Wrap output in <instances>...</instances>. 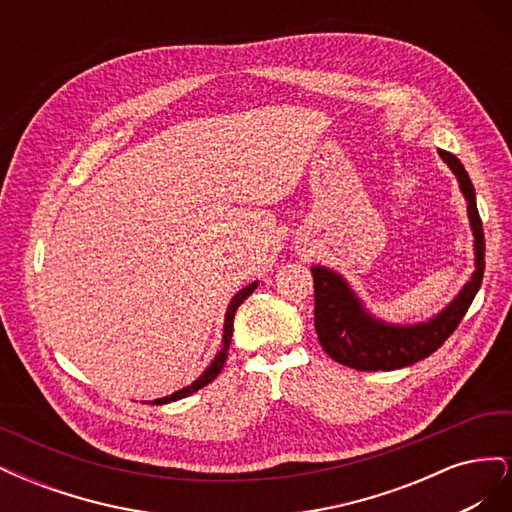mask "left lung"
<instances>
[{
    "label": "left lung",
    "instance_id": "1",
    "mask_svg": "<svg viewBox=\"0 0 512 512\" xmlns=\"http://www.w3.org/2000/svg\"><path fill=\"white\" fill-rule=\"evenodd\" d=\"M440 158L451 166L468 200V215L474 230L476 271L459 297L442 314L412 327H393L371 318L359 299L337 273L314 267V327L318 342L333 361L359 371H391L414 365L436 352L455 333L470 309L485 273V232L480 222L474 185L457 156L438 149Z\"/></svg>",
    "mask_w": 512,
    "mask_h": 512
}]
</instances>
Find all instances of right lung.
<instances>
[{
    "mask_svg": "<svg viewBox=\"0 0 512 512\" xmlns=\"http://www.w3.org/2000/svg\"><path fill=\"white\" fill-rule=\"evenodd\" d=\"M254 288H256V282H254V284H250V286H245L243 290H239V292L235 294V299L230 301L228 314H226V324H224V348L220 350V354H218V356H215V361L207 367L205 374L200 376L198 380H194L190 386H185V389H181V391H177V393H173V395H168V397H162V399L151 401V404H168V401L183 399V397H188V395L196 393L198 389H203V386H207L209 382H213L215 378H218V374H220L222 367H224V363H226V359H228V348H230V339H232V322H235L237 307H239L247 297H250V294L254 292Z\"/></svg>",
    "mask_w": 512,
    "mask_h": 512,
    "instance_id": "add662e5",
    "label": "right lung"
}]
</instances>
